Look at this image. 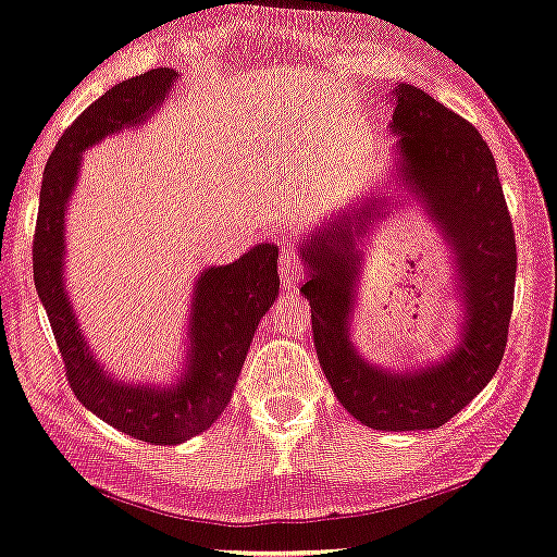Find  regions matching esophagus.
<instances>
[{
  "label": "esophagus",
  "mask_w": 557,
  "mask_h": 557,
  "mask_svg": "<svg viewBox=\"0 0 557 557\" xmlns=\"http://www.w3.org/2000/svg\"><path fill=\"white\" fill-rule=\"evenodd\" d=\"M302 275H305V268H302L300 257H297L295 252H287V250L282 252L280 255V280H282V285H287V287L300 285Z\"/></svg>",
  "instance_id": "esophagus-1"
}]
</instances>
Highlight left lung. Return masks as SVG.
Masks as SVG:
<instances>
[{
	"instance_id": "obj_1",
	"label": "left lung",
	"mask_w": 557,
	"mask_h": 557,
	"mask_svg": "<svg viewBox=\"0 0 557 557\" xmlns=\"http://www.w3.org/2000/svg\"><path fill=\"white\" fill-rule=\"evenodd\" d=\"M389 132L395 174L453 252L460 297L458 343L435 362L393 370L370 362L352 339L364 237L387 199L362 202L314 227L297 245L312 307L314 350L343 408L372 430H435L491 383L508 343L516 293V235L493 152L483 135L414 85L395 87Z\"/></svg>"
}]
</instances>
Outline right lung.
Returning <instances> with one entry per match:
<instances>
[{
    "mask_svg": "<svg viewBox=\"0 0 557 557\" xmlns=\"http://www.w3.org/2000/svg\"><path fill=\"white\" fill-rule=\"evenodd\" d=\"M180 74L162 66L124 79L79 114L49 157L35 232V285L77 400L107 425L149 445H180L205 433L227 408L255 330L280 295L277 247L255 245L239 260L199 272L187 312V355L172 383H124L99 362L79 327L64 282L66 210L82 152L137 129L164 104Z\"/></svg>",
    "mask_w": 557,
    "mask_h": 557,
    "instance_id": "1",
    "label": "right lung"
}]
</instances>
